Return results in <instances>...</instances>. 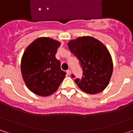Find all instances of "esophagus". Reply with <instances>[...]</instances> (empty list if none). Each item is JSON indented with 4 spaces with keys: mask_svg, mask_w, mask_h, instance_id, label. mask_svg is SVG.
Here are the masks:
<instances>
[{
    "mask_svg": "<svg viewBox=\"0 0 133 133\" xmlns=\"http://www.w3.org/2000/svg\"><path fill=\"white\" fill-rule=\"evenodd\" d=\"M66 74H67L68 75L71 74V70H70V69H68V70L66 71Z\"/></svg>",
    "mask_w": 133,
    "mask_h": 133,
    "instance_id": "1",
    "label": "esophagus"
}]
</instances>
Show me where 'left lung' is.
<instances>
[{
  "mask_svg": "<svg viewBox=\"0 0 133 133\" xmlns=\"http://www.w3.org/2000/svg\"><path fill=\"white\" fill-rule=\"evenodd\" d=\"M68 46L83 69L81 79H75L78 88L92 95L103 91L113 72L112 59L105 45L93 37L82 36L70 41Z\"/></svg>",
  "mask_w": 133,
  "mask_h": 133,
  "instance_id": "left-lung-1",
  "label": "left lung"
}]
</instances>
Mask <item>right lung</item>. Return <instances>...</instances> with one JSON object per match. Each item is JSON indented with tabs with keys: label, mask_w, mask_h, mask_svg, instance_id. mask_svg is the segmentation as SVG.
<instances>
[{
	"label": "right lung",
	"mask_w": 133,
	"mask_h": 133,
	"mask_svg": "<svg viewBox=\"0 0 133 133\" xmlns=\"http://www.w3.org/2000/svg\"><path fill=\"white\" fill-rule=\"evenodd\" d=\"M60 43L41 37L26 48L21 61V72L31 91L46 97L55 92L65 77L55 55Z\"/></svg>",
	"instance_id": "right-lung-1"
}]
</instances>
